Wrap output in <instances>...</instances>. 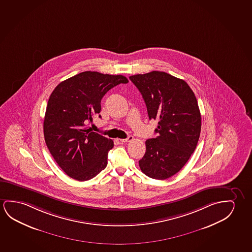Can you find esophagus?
<instances>
[{
    "label": "esophagus",
    "mask_w": 252,
    "mask_h": 252,
    "mask_svg": "<svg viewBox=\"0 0 252 252\" xmlns=\"http://www.w3.org/2000/svg\"><path fill=\"white\" fill-rule=\"evenodd\" d=\"M134 139V137L132 135H128V137L126 139H119L120 140L121 143H128V142H131L132 140Z\"/></svg>",
    "instance_id": "1"
}]
</instances>
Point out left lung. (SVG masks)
<instances>
[{"label": "left lung", "mask_w": 252, "mask_h": 252, "mask_svg": "<svg viewBox=\"0 0 252 252\" xmlns=\"http://www.w3.org/2000/svg\"><path fill=\"white\" fill-rule=\"evenodd\" d=\"M143 95L150 120L158 121V136L145 142L140 169L153 179L172 177L188 161L201 132V114L188 83L165 72L129 76Z\"/></svg>", "instance_id": "left-lung-1"}]
</instances>
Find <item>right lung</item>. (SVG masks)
<instances>
[{
  "label": "right lung",
  "mask_w": 252,
  "mask_h": 252,
  "mask_svg": "<svg viewBox=\"0 0 252 252\" xmlns=\"http://www.w3.org/2000/svg\"><path fill=\"white\" fill-rule=\"evenodd\" d=\"M127 83L124 75L82 72L59 83L50 94L43 123L46 145L68 177L83 182L105 169L114 143L88 124L101 111L103 95Z\"/></svg>",
  "instance_id": "1"
}]
</instances>
